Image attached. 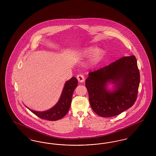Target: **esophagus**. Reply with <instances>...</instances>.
I'll return each instance as SVG.
<instances>
[{
  "label": "esophagus",
  "mask_w": 156,
  "mask_h": 156,
  "mask_svg": "<svg viewBox=\"0 0 156 156\" xmlns=\"http://www.w3.org/2000/svg\"><path fill=\"white\" fill-rule=\"evenodd\" d=\"M76 78L78 80V81L79 82H83L85 81V78L84 76H83V75L82 74H78L76 76Z\"/></svg>",
  "instance_id": "34e87169"
}]
</instances>
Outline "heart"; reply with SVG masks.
<instances>
[{
    "instance_id": "1",
    "label": "heart",
    "mask_w": 156,
    "mask_h": 156,
    "mask_svg": "<svg viewBox=\"0 0 156 156\" xmlns=\"http://www.w3.org/2000/svg\"><path fill=\"white\" fill-rule=\"evenodd\" d=\"M83 54L85 56L91 55L90 58V63L94 64L97 63L101 58L104 54V51L101 48H97L95 46H90L83 51Z\"/></svg>"
}]
</instances>
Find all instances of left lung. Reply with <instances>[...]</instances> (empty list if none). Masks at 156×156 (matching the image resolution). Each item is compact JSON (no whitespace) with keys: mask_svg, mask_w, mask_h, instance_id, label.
<instances>
[{"mask_svg":"<svg viewBox=\"0 0 156 156\" xmlns=\"http://www.w3.org/2000/svg\"><path fill=\"white\" fill-rule=\"evenodd\" d=\"M88 75L85 86L90 106L97 115L104 118L115 116L133 105L140 83L134 55L123 57ZM111 83L113 88L109 90Z\"/></svg>","mask_w":156,"mask_h":156,"instance_id":"8db88e82","label":"left lung"}]
</instances>
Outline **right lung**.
I'll return each instance as SVG.
<instances>
[{"instance_id": "add662e5", "label": "right lung", "mask_w": 156, "mask_h": 156, "mask_svg": "<svg viewBox=\"0 0 156 156\" xmlns=\"http://www.w3.org/2000/svg\"><path fill=\"white\" fill-rule=\"evenodd\" d=\"M77 85L78 80L75 77H72L69 80L66 81L58 102L47 111H33L25 106L32 113L41 119L52 121L62 119L69 111L71 104L73 94Z\"/></svg>"}]
</instances>
